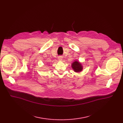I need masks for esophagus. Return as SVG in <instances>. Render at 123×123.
Listing matches in <instances>:
<instances>
[{"mask_svg":"<svg viewBox=\"0 0 123 123\" xmlns=\"http://www.w3.org/2000/svg\"><path fill=\"white\" fill-rule=\"evenodd\" d=\"M58 60H62V58L61 57H58Z\"/></svg>","mask_w":123,"mask_h":123,"instance_id":"34e87169","label":"esophagus"}]
</instances>
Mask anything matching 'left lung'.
Wrapping results in <instances>:
<instances>
[{
    "mask_svg": "<svg viewBox=\"0 0 123 123\" xmlns=\"http://www.w3.org/2000/svg\"><path fill=\"white\" fill-rule=\"evenodd\" d=\"M72 67L73 68L74 71L76 73H79V72H81L83 69V66H82L81 64L76 60L72 63Z\"/></svg>",
    "mask_w": 123,
    "mask_h": 123,
    "instance_id": "1",
    "label": "left lung"
}]
</instances>
